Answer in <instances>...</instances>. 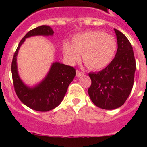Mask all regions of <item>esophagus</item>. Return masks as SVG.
Returning <instances> with one entry per match:
<instances>
[{
	"label": "esophagus",
	"mask_w": 147,
	"mask_h": 147,
	"mask_svg": "<svg viewBox=\"0 0 147 147\" xmlns=\"http://www.w3.org/2000/svg\"><path fill=\"white\" fill-rule=\"evenodd\" d=\"M85 74V72H82V71H76V76H81L82 75Z\"/></svg>",
	"instance_id": "34e87169"
}]
</instances>
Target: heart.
<instances>
[{
	"label": "heart",
	"instance_id": "b5f03b06",
	"mask_svg": "<svg viewBox=\"0 0 147 147\" xmlns=\"http://www.w3.org/2000/svg\"><path fill=\"white\" fill-rule=\"evenodd\" d=\"M65 57L74 64L83 55L84 63L89 68L99 70L108 65L115 57L117 42L113 36L101 31H88L75 34L72 43L65 41L62 45Z\"/></svg>",
	"mask_w": 147,
	"mask_h": 147
}]
</instances>
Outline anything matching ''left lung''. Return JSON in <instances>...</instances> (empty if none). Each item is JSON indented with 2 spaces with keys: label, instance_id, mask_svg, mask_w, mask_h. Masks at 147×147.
I'll use <instances>...</instances> for the list:
<instances>
[{
  "label": "left lung",
  "instance_id": "obj_1",
  "mask_svg": "<svg viewBox=\"0 0 147 147\" xmlns=\"http://www.w3.org/2000/svg\"><path fill=\"white\" fill-rule=\"evenodd\" d=\"M118 49L112 62L98 73H90L89 96L96 106L105 110L121 107L129 97L134 83L136 59L125 35L114 28Z\"/></svg>",
  "mask_w": 147,
  "mask_h": 147
}]
</instances>
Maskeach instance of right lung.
Segmentation results:
<instances>
[{
	"label": "right lung",
	"instance_id": "right-lung-1",
	"mask_svg": "<svg viewBox=\"0 0 147 147\" xmlns=\"http://www.w3.org/2000/svg\"><path fill=\"white\" fill-rule=\"evenodd\" d=\"M53 34L52 28L44 25L29 31L18 45L11 62L13 85L17 96L27 107L41 112L53 110L62 102L70 83L76 76V70L71 66L54 62L45 79L34 88H29L22 82L18 75L17 55L20 45L28 37L37 35L51 36Z\"/></svg>",
	"mask_w": 147,
	"mask_h": 147
}]
</instances>
